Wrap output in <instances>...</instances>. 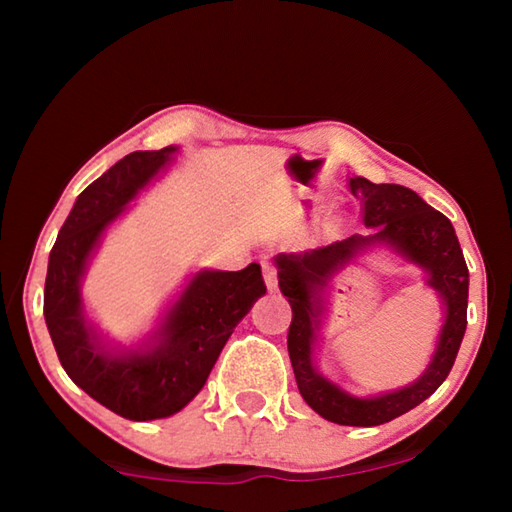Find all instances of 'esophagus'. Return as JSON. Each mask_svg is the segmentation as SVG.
<instances>
[{"label": "esophagus", "instance_id": "esophagus-1", "mask_svg": "<svg viewBox=\"0 0 512 512\" xmlns=\"http://www.w3.org/2000/svg\"><path fill=\"white\" fill-rule=\"evenodd\" d=\"M262 273H264V282H266L268 291H273L277 287V271H275V266L271 262H264L262 264Z\"/></svg>", "mask_w": 512, "mask_h": 512}]
</instances>
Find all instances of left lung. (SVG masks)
Instances as JSON below:
<instances>
[{"label": "left lung", "mask_w": 512, "mask_h": 512, "mask_svg": "<svg viewBox=\"0 0 512 512\" xmlns=\"http://www.w3.org/2000/svg\"><path fill=\"white\" fill-rule=\"evenodd\" d=\"M352 194L363 203V223L370 235H352L307 253L275 257L280 291L287 296L293 318L289 327V357L298 391L325 420L345 427H377L411 411L447 379L467 327V287L470 273L452 221L433 210L409 187L375 185L366 178H350ZM372 245H386L428 271V283L446 302V325L430 368L413 385L375 398L343 392L317 372L313 345L317 331V289L326 277L353 261Z\"/></svg>", "instance_id": "left-lung-1"}]
</instances>
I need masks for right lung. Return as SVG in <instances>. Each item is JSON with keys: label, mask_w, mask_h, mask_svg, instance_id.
<instances>
[{"label": "right lung", "mask_w": 512, "mask_h": 512, "mask_svg": "<svg viewBox=\"0 0 512 512\" xmlns=\"http://www.w3.org/2000/svg\"><path fill=\"white\" fill-rule=\"evenodd\" d=\"M176 146L135 151L85 187L58 232L45 280V320L60 366L92 400L126 420L169 418L194 400L253 302L266 293L259 264L201 271L144 350L115 354L85 320L81 280L103 230L167 167Z\"/></svg>", "instance_id": "add662e5"}]
</instances>
